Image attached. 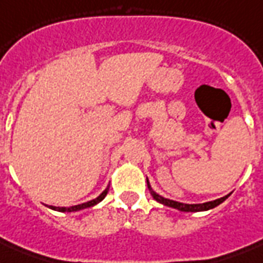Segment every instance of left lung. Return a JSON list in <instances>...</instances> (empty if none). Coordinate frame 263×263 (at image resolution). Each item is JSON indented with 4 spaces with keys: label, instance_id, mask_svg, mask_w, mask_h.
<instances>
[{
    "label": "left lung",
    "instance_id": "left-lung-1",
    "mask_svg": "<svg viewBox=\"0 0 263 263\" xmlns=\"http://www.w3.org/2000/svg\"><path fill=\"white\" fill-rule=\"evenodd\" d=\"M147 187L148 190H150V194L153 195V198L157 200V202H160V203L165 204V206H169V208H173V209H177V210H180V212H204V210H210V209L216 208V206H218L220 203H222L227 198H228L229 195H225L222 196V198H220V199H216V200H212V202H206V203H195V204H188V203H181V202H176V200H172V199H166V198H164V196L158 195L156 191H153L152 185H150V183H148L147 180Z\"/></svg>",
    "mask_w": 263,
    "mask_h": 263
}]
</instances>
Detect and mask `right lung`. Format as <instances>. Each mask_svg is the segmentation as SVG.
<instances>
[{
  "mask_svg": "<svg viewBox=\"0 0 263 263\" xmlns=\"http://www.w3.org/2000/svg\"><path fill=\"white\" fill-rule=\"evenodd\" d=\"M107 191H109V187H106V190L98 196V198H95L92 200H88L86 203H80V204H76V206H71V208H55V206H49L50 209L53 210H57V212H79V210H83V209H88V208H92L95 206L97 203H99L101 200L105 199V196H106Z\"/></svg>",
  "mask_w": 263,
  "mask_h": 263,
  "instance_id": "right-lung-1",
  "label": "right lung"
}]
</instances>
